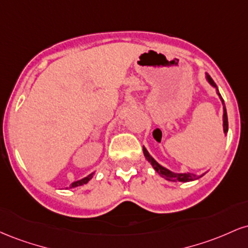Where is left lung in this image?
<instances>
[{"instance_id":"obj_1","label":"left lung","mask_w":248,"mask_h":248,"mask_svg":"<svg viewBox=\"0 0 248 248\" xmlns=\"http://www.w3.org/2000/svg\"><path fill=\"white\" fill-rule=\"evenodd\" d=\"M206 79H207V81L210 82V85H212L213 87H216V90H217V94L219 95V98H220L221 102H223V109H224L223 127H224V133L226 134L227 130H229V121H227V113H226V108H225L224 100H223V98H221L220 93L218 92V88H217V85H216V82L212 80V78L209 75H207V73H206ZM143 154H144V156H146V158L148 160V162H150V164H152L154 169L156 170V172H157L158 175H161L163 178L168 179V181H172V182H191V181H195V179H198L199 177H202V176L204 175V173H203V175L197 176V175H195V173H191V172H186V173L172 172V171H170L169 169H167V168L162 167L161 164H158L157 162L154 160V158L152 157V155H150V154L148 153V150L144 147H143Z\"/></svg>"}]
</instances>
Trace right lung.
Masks as SVG:
<instances>
[{
    "label": "right lung",
    "mask_w": 248,
    "mask_h": 248,
    "mask_svg": "<svg viewBox=\"0 0 248 248\" xmlns=\"http://www.w3.org/2000/svg\"><path fill=\"white\" fill-rule=\"evenodd\" d=\"M93 173L94 172H92V173H90V175L88 176H86V177H84V178H81V179H79V181H76V182H73L72 184H71V186H69V187H66V189H72V187H77V186H84V184H86L88 181H90L91 178L93 177Z\"/></svg>",
    "instance_id": "obj_1"
}]
</instances>
